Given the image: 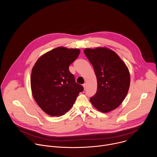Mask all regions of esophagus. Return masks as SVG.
I'll return each instance as SVG.
<instances>
[{"instance_id": "1", "label": "esophagus", "mask_w": 157, "mask_h": 157, "mask_svg": "<svg viewBox=\"0 0 157 157\" xmlns=\"http://www.w3.org/2000/svg\"><path fill=\"white\" fill-rule=\"evenodd\" d=\"M83 87H84V90H85V89H86V86H87V85H86V84H84L83 85Z\"/></svg>"}]
</instances>
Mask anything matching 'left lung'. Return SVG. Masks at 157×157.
Listing matches in <instances>:
<instances>
[{
  "mask_svg": "<svg viewBox=\"0 0 157 157\" xmlns=\"http://www.w3.org/2000/svg\"><path fill=\"white\" fill-rule=\"evenodd\" d=\"M97 78L96 94L90 101L98 110L107 113L116 109L126 97L130 77L127 66L118 55L106 47L86 48Z\"/></svg>",
  "mask_w": 157,
  "mask_h": 157,
  "instance_id": "1",
  "label": "left lung"
}]
</instances>
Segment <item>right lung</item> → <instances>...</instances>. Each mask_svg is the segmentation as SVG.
Listing matches in <instances>:
<instances>
[{
	"mask_svg": "<svg viewBox=\"0 0 157 157\" xmlns=\"http://www.w3.org/2000/svg\"><path fill=\"white\" fill-rule=\"evenodd\" d=\"M79 53L78 48L57 47L41 56L33 67L32 96L38 106L50 116L65 114L83 91L69 70Z\"/></svg>",
	"mask_w": 157,
	"mask_h": 157,
	"instance_id": "right-lung-1",
	"label": "right lung"
}]
</instances>
